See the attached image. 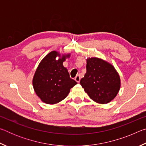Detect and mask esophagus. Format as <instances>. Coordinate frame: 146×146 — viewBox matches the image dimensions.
<instances>
[{
    "instance_id": "34e87169",
    "label": "esophagus",
    "mask_w": 146,
    "mask_h": 146,
    "mask_svg": "<svg viewBox=\"0 0 146 146\" xmlns=\"http://www.w3.org/2000/svg\"><path fill=\"white\" fill-rule=\"evenodd\" d=\"M75 80L77 82H80V76H79V75H76V77L75 78Z\"/></svg>"
}]
</instances>
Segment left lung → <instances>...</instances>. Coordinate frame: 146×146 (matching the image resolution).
Wrapping results in <instances>:
<instances>
[{
  "label": "left lung",
  "instance_id": "obj_1",
  "mask_svg": "<svg viewBox=\"0 0 146 146\" xmlns=\"http://www.w3.org/2000/svg\"><path fill=\"white\" fill-rule=\"evenodd\" d=\"M91 99L99 104H107L117 96L120 80L111 64L98 58L87 60L86 73L80 81Z\"/></svg>",
  "mask_w": 146,
  "mask_h": 146
}]
</instances>
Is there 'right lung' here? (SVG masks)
Here are the masks:
<instances>
[{"label":"right lung","instance_id":"add662e5","mask_svg":"<svg viewBox=\"0 0 146 146\" xmlns=\"http://www.w3.org/2000/svg\"><path fill=\"white\" fill-rule=\"evenodd\" d=\"M60 56L56 51H51L44 58L38 65L33 79L34 90L42 102L53 104L64 100L70 89L77 82L71 78L63 62L70 55Z\"/></svg>","mask_w":146,"mask_h":146}]
</instances>
